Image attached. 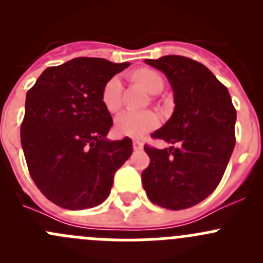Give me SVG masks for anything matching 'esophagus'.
<instances>
[{
  "instance_id": "34e87169",
  "label": "esophagus",
  "mask_w": 263,
  "mask_h": 263,
  "mask_svg": "<svg viewBox=\"0 0 263 263\" xmlns=\"http://www.w3.org/2000/svg\"><path fill=\"white\" fill-rule=\"evenodd\" d=\"M132 144H134V148L135 150H141L142 147H144V144H142V141L141 140H134V142H132Z\"/></svg>"
}]
</instances>
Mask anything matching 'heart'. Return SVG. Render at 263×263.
Here are the masks:
<instances>
[{
    "instance_id": "b5f03b06",
    "label": "heart",
    "mask_w": 263,
    "mask_h": 263,
    "mask_svg": "<svg viewBox=\"0 0 263 263\" xmlns=\"http://www.w3.org/2000/svg\"><path fill=\"white\" fill-rule=\"evenodd\" d=\"M135 75L153 94H158L163 90L164 80L156 71L142 68ZM122 91H123V82L121 75L113 76L104 84L102 90V102L109 112H117L122 107ZM159 123L160 118L153 110L128 109L117 117L116 131L122 136L142 137L147 132L155 129Z\"/></svg>"
}]
</instances>
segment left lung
I'll return each instance as SVG.
<instances>
[{
  "label": "left lung",
  "instance_id": "1",
  "mask_svg": "<svg viewBox=\"0 0 263 263\" xmlns=\"http://www.w3.org/2000/svg\"><path fill=\"white\" fill-rule=\"evenodd\" d=\"M145 62L163 71L174 92V112L151 135L176 147L145 145L150 164L142 185L155 205L192 208L219 185L235 146L237 112L229 91L202 63L183 55Z\"/></svg>",
  "mask_w": 263,
  "mask_h": 263
}]
</instances>
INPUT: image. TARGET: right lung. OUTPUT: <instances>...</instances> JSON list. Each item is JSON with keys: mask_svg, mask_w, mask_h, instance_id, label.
Returning a JSON list of instances; mask_svg holds the SVG:
<instances>
[{"mask_svg": "<svg viewBox=\"0 0 263 263\" xmlns=\"http://www.w3.org/2000/svg\"><path fill=\"white\" fill-rule=\"evenodd\" d=\"M128 66L73 58L46 68L26 92L20 136L29 173L60 208L100 205L115 173L131 156V139L107 140L113 119L102 102L105 82Z\"/></svg>", "mask_w": 263, "mask_h": 263, "instance_id": "add662e5", "label": "right lung"}]
</instances>
